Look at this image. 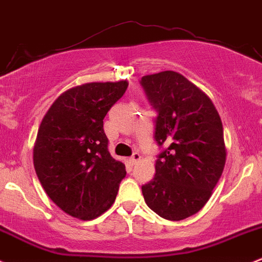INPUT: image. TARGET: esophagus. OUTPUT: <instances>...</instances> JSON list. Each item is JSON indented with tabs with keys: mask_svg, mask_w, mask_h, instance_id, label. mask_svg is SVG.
Here are the masks:
<instances>
[{
	"mask_svg": "<svg viewBox=\"0 0 262 262\" xmlns=\"http://www.w3.org/2000/svg\"><path fill=\"white\" fill-rule=\"evenodd\" d=\"M139 160H140V155L138 153H134L130 158H129V162L132 163V165H134V164H136L137 162H139Z\"/></svg>",
	"mask_w": 262,
	"mask_h": 262,
	"instance_id": "esophagus-1",
	"label": "esophagus"
}]
</instances>
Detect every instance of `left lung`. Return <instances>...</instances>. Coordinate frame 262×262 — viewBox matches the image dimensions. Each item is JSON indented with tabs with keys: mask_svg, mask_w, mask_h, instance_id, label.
<instances>
[{
	"mask_svg": "<svg viewBox=\"0 0 262 262\" xmlns=\"http://www.w3.org/2000/svg\"><path fill=\"white\" fill-rule=\"evenodd\" d=\"M142 84L157 109L155 139L168 148L142 186L146 205L166 220L196 214L210 199L226 162L221 118L208 94L174 71L148 74Z\"/></svg>",
	"mask_w": 262,
	"mask_h": 262,
	"instance_id": "8db88e82",
	"label": "left lung"
}]
</instances>
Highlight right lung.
Listing matches in <instances>:
<instances>
[{
  "label": "right lung",
  "mask_w": 262,
  "mask_h": 262,
  "mask_svg": "<svg viewBox=\"0 0 262 262\" xmlns=\"http://www.w3.org/2000/svg\"><path fill=\"white\" fill-rule=\"evenodd\" d=\"M128 80L91 82L63 92L43 117L33 165L43 189L66 214L93 220L113 205L125 165L112 158L103 119Z\"/></svg>",
  "instance_id": "1"
}]
</instances>
